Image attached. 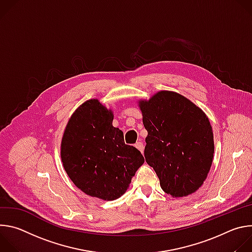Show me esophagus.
<instances>
[{
  "instance_id": "1",
  "label": "esophagus",
  "mask_w": 252,
  "mask_h": 252,
  "mask_svg": "<svg viewBox=\"0 0 252 252\" xmlns=\"http://www.w3.org/2000/svg\"><path fill=\"white\" fill-rule=\"evenodd\" d=\"M134 147H135L141 154H143V151H145V146H143L142 141H140V140H139V141H136Z\"/></svg>"
}]
</instances>
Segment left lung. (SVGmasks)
I'll return each instance as SVG.
<instances>
[{
    "label": "left lung",
    "mask_w": 252,
    "mask_h": 252,
    "mask_svg": "<svg viewBox=\"0 0 252 252\" xmlns=\"http://www.w3.org/2000/svg\"><path fill=\"white\" fill-rule=\"evenodd\" d=\"M148 130L145 158L160 188L173 197L196 191L207 176L214 152L213 132L205 114L182 94L162 91L139 101Z\"/></svg>",
    "instance_id": "left-lung-1"
}]
</instances>
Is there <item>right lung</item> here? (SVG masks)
Segmentation results:
<instances>
[{
    "mask_svg": "<svg viewBox=\"0 0 252 252\" xmlns=\"http://www.w3.org/2000/svg\"><path fill=\"white\" fill-rule=\"evenodd\" d=\"M114 115L90 99L70 117L63 132L61 157L68 177L86 194L115 200L128 188L145 162L140 152L126 145L124 132L113 126Z\"/></svg>",
    "mask_w": 252,
    "mask_h": 252,
    "instance_id": "obj_1",
    "label": "right lung"
}]
</instances>
